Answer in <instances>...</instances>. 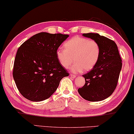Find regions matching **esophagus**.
<instances>
[{
  "label": "esophagus",
  "instance_id": "1",
  "mask_svg": "<svg viewBox=\"0 0 134 134\" xmlns=\"http://www.w3.org/2000/svg\"><path fill=\"white\" fill-rule=\"evenodd\" d=\"M70 76L72 78H74V77H76V76L75 75H74V74H70Z\"/></svg>",
  "mask_w": 134,
  "mask_h": 134
}]
</instances>
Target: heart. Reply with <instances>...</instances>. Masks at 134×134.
<instances>
[{
	"instance_id": "heart-1",
	"label": "heart",
	"mask_w": 134,
	"mask_h": 134,
	"mask_svg": "<svg viewBox=\"0 0 134 134\" xmlns=\"http://www.w3.org/2000/svg\"><path fill=\"white\" fill-rule=\"evenodd\" d=\"M64 46L65 48L57 50V57L65 68H68L74 60L75 63L70 68L71 72L88 71L98 62L100 48L95 41L76 36L66 42Z\"/></svg>"
}]
</instances>
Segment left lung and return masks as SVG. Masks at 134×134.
Wrapping results in <instances>:
<instances>
[{
  "label": "left lung",
  "mask_w": 134,
  "mask_h": 134,
  "mask_svg": "<svg viewBox=\"0 0 134 134\" xmlns=\"http://www.w3.org/2000/svg\"><path fill=\"white\" fill-rule=\"evenodd\" d=\"M82 36L96 41L100 46V53L96 65L82 75L86 83L79 88L78 92L88 101H102L110 96L117 86L122 60L113 41L98 33H86Z\"/></svg>",
  "instance_id": "1"
}]
</instances>
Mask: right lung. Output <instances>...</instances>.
<instances>
[{
	"label": "right lung",
	"instance_id": "right-lung-1",
	"mask_svg": "<svg viewBox=\"0 0 134 134\" xmlns=\"http://www.w3.org/2000/svg\"><path fill=\"white\" fill-rule=\"evenodd\" d=\"M68 34H36L21 44L16 52L13 76L21 94L32 102L49 98L60 81L69 76L56 52Z\"/></svg>",
	"mask_w": 134,
	"mask_h": 134
}]
</instances>
